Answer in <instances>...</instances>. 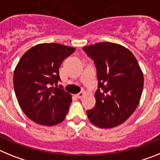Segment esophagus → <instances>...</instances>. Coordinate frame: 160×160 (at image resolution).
Wrapping results in <instances>:
<instances>
[{"mask_svg": "<svg viewBox=\"0 0 160 160\" xmlns=\"http://www.w3.org/2000/svg\"><path fill=\"white\" fill-rule=\"evenodd\" d=\"M84 96H85L84 91H82V92H80V93H78V94H76V97H77L78 98H82Z\"/></svg>", "mask_w": 160, "mask_h": 160, "instance_id": "34e87169", "label": "esophagus"}]
</instances>
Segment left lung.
<instances>
[{
	"instance_id": "8db88e82",
	"label": "left lung",
	"mask_w": 160,
	"mask_h": 160,
	"mask_svg": "<svg viewBox=\"0 0 160 160\" xmlns=\"http://www.w3.org/2000/svg\"><path fill=\"white\" fill-rule=\"evenodd\" d=\"M97 70L96 104L87 111L89 120L102 128L122 124L138 107L143 75L135 57L118 44L100 42L82 48Z\"/></svg>"
}]
</instances>
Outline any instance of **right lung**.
Here are the masks:
<instances>
[{
  "label": "right lung",
  "instance_id": "right-lung-1",
  "mask_svg": "<svg viewBox=\"0 0 160 160\" xmlns=\"http://www.w3.org/2000/svg\"><path fill=\"white\" fill-rule=\"evenodd\" d=\"M75 49L58 43L40 44L29 49L14 70L13 87L18 103L28 118L53 126L66 118L71 95L62 85L59 67Z\"/></svg>",
  "mask_w": 160,
  "mask_h": 160
}]
</instances>
